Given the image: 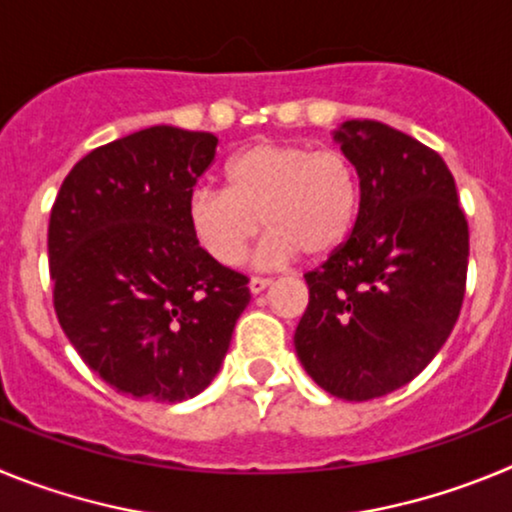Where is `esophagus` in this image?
I'll use <instances>...</instances> for the list:
<instances>
[{
	"label": "esophagus",
	"instance_id": "obj_1",
	"mask_svg": "<svg viewBox=\"0 0 512 512\" xmlns=\"http://www.w3.org/2000/svg\"><path fill=\"white\" fill-rule=\"evenodd\" d=\"M269 284H271V279H266V277H251V282H248V289H251V295H259V292H264Z\"/></svg>",
	"mask_w": 512,
	"mask_h": 512
}]
</instances>
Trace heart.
Masks as SVG:
<instances>
[{"mask_svg": "<svg viewBox=\"0 0 512 512\" xmlns=\"http://www.w3.org/2000/svg\"><path fill=\"white\" fill-rule=\"evenodd\" d=\"M225 189L189 197L194 241L212 261L241 264L264 220L259 264L282 266L297 256H328L348 241L361 205L359 171L336 148L253 143L225 164Z\"/></svg>", "mask_w": 512, "mask_h": 512, "instance_id": "b5f03b06", "label": "heart"}]
</instances>
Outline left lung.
Masks as SVG:
<instances>
[{
	"mask_svg": "<svg viewBox=\"0 0 512 512\" xmlns=\"http://www.w3.org/2000/svg\"><path fill=\"white\" fill-rule=\"evenodd\" d=\"M359 171L356 225L307 271L295 330L305 372L333 397L364 402L400 390L441 351L459 318L469 225L443 158L377 120L333 133Z\"/></svg>",
	"mask_w": 512,
	"mask_h": 512,
	"instance_id": "left-lung-1",
	"label": "left lung"
}]
</instances>
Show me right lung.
<instances>
[{
	"label": "right lung",
	"instance_id": "right-lung-1",
	"mask_svg": "<svg viewBox=\"0 0 512 512\" xmlns=\"http://www.w3.org/2000/svg\"><path fill=\"white\" fill-rule=\"evenodd\" d=\"M215 148L212 133L153 125L87 153L53 202L58 323L122 395H200L251 302L248 279L212 261L189 230V197Z\"/></svg>",
	"mask_w": 512,
	"mask_h": 512
}]
</instances>
